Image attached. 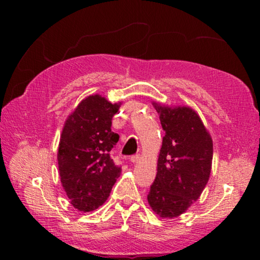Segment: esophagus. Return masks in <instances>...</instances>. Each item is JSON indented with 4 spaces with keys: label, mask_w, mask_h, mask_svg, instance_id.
Listing matches in <instances>:
<instances>
[{
    "label": "esophagus",
    "mask_w": 260,
    "mask_h": 260,
    "mask_svg": "<svg viewBox=\"0 0 260 260\" xmlns=\"http://www.w3.org/2000/svg\"><path fill=\"white\" fill-rule=\"evenodd\" d=\"M139 159H140V155H139V153H136V155H133V156L129 157V160H131L132 162H136Z\"/></svg>",
    "instance_id": "obj_1"
}]
</instances>
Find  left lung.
<instances>
[{"mask_svg": "<svg viewBox=\"0 0 260 260\" xmlns=\"http://www.w3.org/2000/svg\"><path fill=\"white\" fill-rule=\"evenodd\" d=\"M165 136L158 156L157 174L148 193L153 212L174 218L200 199L209 181L213 143L192 109L153 103Z\"/></svg>", "mask_w": 260, "mask_h": 260, "instance_id": "8db88e82", "label": "left lung"}]
</instances>
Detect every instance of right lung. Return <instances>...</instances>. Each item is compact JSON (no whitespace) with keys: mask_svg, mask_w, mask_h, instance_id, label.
Returning <instances> with one entry per match:
<instances>
[{"mask_svg":"<svg viewBox=\"0 0 260 260\" xmlns=\"http://www.w3.org/2000/svg\"><path fill=\"white\" fill-rule=\"evenodd\" d=\"M119 108L120 103L90 95L64 124L57 153L60 181L71 204L81 212L102 205L120 175L121 167L111 157L119 140L111 131V120Z\"/></svg>","mask_w":260,"mask_h":260,"instance_id":"1","label":"right lung"}]
</instances>
